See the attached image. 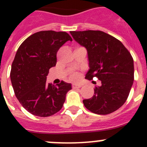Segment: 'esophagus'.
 I'll return each instance as SVG.
<instances>
[{
    "label": "esophagus",
    "mask_w": 147,
    "mask_h": 147,
    "mask_svg": "<svg viewBox=\"0 0 147 147\" xmlns=\"http://www.w3.org/2000/svg\"><path fill=\"white\" fill-rule=\"evenodd\" d=\"M82 87L81 85L80 84H73L72 85V88L74 89H77V88H80Z\"/></svg>",
    "instance_id": "1"
}]
</instances>
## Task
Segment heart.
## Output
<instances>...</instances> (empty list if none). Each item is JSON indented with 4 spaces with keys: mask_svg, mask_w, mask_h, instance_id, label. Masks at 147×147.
Returning <instances> with one entry per match:
<instances>
[{
    "mask_svg": "<svg viewBox=\"0 0 147 147\" xmlns=\"http://www.w3.org/2000/svg\"><path fill=\"white\" fill-rule=\"evenodd\" d=\"M77 78H78V76L76 74H74V76H73V79H74V80H76Z\"/></svg>",
    "mask_w": 147,
    "mask_h": 147,
    "instance_id": "1",
    "label": "heart"
}]
</instances>
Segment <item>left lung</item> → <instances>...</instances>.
<instances>
[{"instance_id": "1", "label": "left lung", "mask_w": 147, "mask_h": 147, "mask_svg": "<svg viewBox=\"0 0 147 147\" xmlns=\"http://www.w3.org/2000/svg\"><path fill=\"white\" fill-rule=\"evenodd\" d=\"M73 38L87 49L90 69L85 78L97 77L102 85L95 87L85 107L99 115H107L125 103L134 81V62L122 42L102 31L71 32Z\"/></svg>"}]
</instances>
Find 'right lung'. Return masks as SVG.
<instances>
[{"mask_svg":"<svg viewBox=\"0 0 147 147\" xmlns=\"http://www.w3.org/2000/svg\"><path fill=\"white\" fill-rule=\"evenodd\" d=\"M72 38L67 32L41 31L29 36L18 48L10 78L17 98L32 115L48 117L62 109L71 85L46 83L49 69L57 64L59 48Z\"/></svg>","mask_w":147,"mask_h":147,"instance_id":"1","label":"right lung"}]
</instances>
